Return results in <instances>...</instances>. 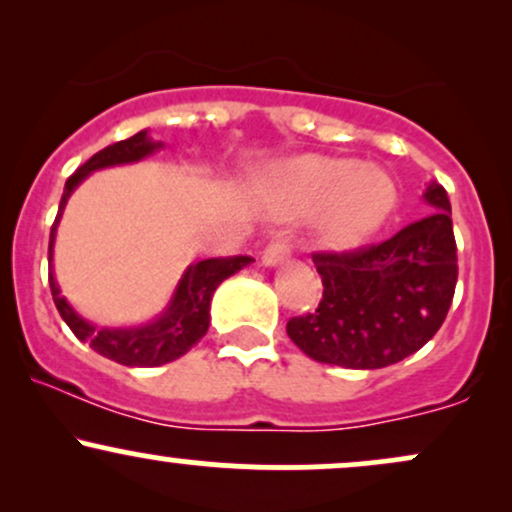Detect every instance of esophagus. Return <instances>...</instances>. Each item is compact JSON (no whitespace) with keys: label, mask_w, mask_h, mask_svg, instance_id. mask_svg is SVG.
<instances>
[{"label":"esophagus","mask_w":512,"mask_h":512,"mask_svg":"<svg viewBox=\"0 0 512 512\" xmlns=\"http://www.w3.org/2000/svg\"><path fill=\"white\" fill-rule=\"evenodd\" d=\"M289 255H291V245L286 243V240H272V243H269L262 252V262L267 264V267H276V264L289 260Z\"/></svg>","instance_id":"esophagus-1"}]
</instances>
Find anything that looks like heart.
Segmentation results:
<instances>
[{"mask_svg":"<svg viewBox=\"0 0 512 512\" xmlns=\"http://www.w3.org/2000/svg\"><path fill=\"white\" fill-rule=\"evenodd\" d=\"M267 195L286 219L317 214V233L332 248L366 240L397 204V187L383 168L332 156L281 163L269 175Z\"/></svg>","mask_w":512,"mask_h":512,"instance_id":"heart-1","label":"heart"}]
</instances>
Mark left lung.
<instances>
[{
  "label": "left lung",
  "mask_w": 512,
  "mask_h": 512,
  "mask_svg": "<svg viewBox=\"0 0 512 512\" xmlns=\"http://www.w3.org/2000/svg\"><path fill=\"white\" fill-rule=\"evenodd\" d=\"M424 202L431 214L383 243L313 255L322 301L286 325L305 356L342 368H385L440 330L455 296L457 245L443 185L431 182Z\"/></svg>",
  "instance_id": "8db88e82"
}]
</instances>
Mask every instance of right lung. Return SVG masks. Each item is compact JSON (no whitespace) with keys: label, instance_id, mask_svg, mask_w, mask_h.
<instances>
[{"label":"right lung","instance_id":"add662e5","mask_svg":"<svg viewBox=\"0 0 512 512\" xmlns=\"http://www.w3.org/2000/svg\"><path fill=\"white\" fill-rule=\"evenodd\" d=\"M161 142H154L149 137V129H142L134 137L117 142L113 146H105L96 156H91L76 173L64 182V192L60 199V211L57 219L52 223L50 231V264H52V248H55L57 236V223L62 219V211L67 207L69 197L76 187L84 182L93 170L113 168V166H127V163H137L142 158L151 156L154 151L161 149ZM255 262L252 257H214V260H202L190 264L182 274V279L175 286L173 296L161 315L146 325L137 327H98L81 317L67 298L62 296L60 284H57L55 272L50 267V291L52 301H55L57 310H60L62 320L67 322L69 330L76 334V339L86 342L93 351L110 358V361L122 363V366H139V368H154L163 366V363L175 361V358L185 356L187 351L195 346L199 339L209 330V308L211 296L219 289L221 281L228 276L240 272Z\"/></svg>","mask_w":512,"mask_h":512}]
</instances>
